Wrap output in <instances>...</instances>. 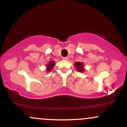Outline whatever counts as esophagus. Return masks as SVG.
<instances>
[{
  "mask_svg": "<svg viewBox=\"0 0 127 127\" xmlns=\"http://www.w3.org/2000/svg\"><path fill=\"white\" fill-rule=\"evenodd\" d=\"M63 59L64 60H68V58L67 57H63Z\"/></svg>",
  "mask_w": 127,
  "mask_h": 127,
  "instance_id": "34e87169",
  "label": "esophagus"
}]
</instances>
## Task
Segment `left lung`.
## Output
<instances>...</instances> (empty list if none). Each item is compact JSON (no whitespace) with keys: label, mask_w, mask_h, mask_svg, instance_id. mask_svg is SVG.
Instances as JSON below:
<instances>
[{"label":"left lung","mask_w":127,"mask_h":127,"mask_svg":"<svg viewBox=\"0 0 127 127\" xmlns=\"http://www.w3.org/2000/svg\"><path fill=\"white\" fill-rule=\"evenodd\" d=\"M75 66L76 67V69L77 70H78L80 72H84L85 71L84 69V65L83 63H80V62H76L75 63Z\"/></svg>","instance_id":"8db88e82"}]
</instances>
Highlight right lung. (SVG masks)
I'll use <instances>...</instances> for the list:
<instances>
[{"instance_id":"1","label":"right lung","mask_w":127,"mask_h":127,"mask_svg":"<svg viewBox=\"0 0 127 127\" xmlns=\"http://www.w3.org/2000/svg\"><path fill=\"white\" fill-rule=\"evenodd\" d=\"M55 62L54 61H51V62H49V63L48 64L46 65V71H47L48 72H51V70L53 68L54 66L55 65Z\"/></svg>"}]
</instances>
